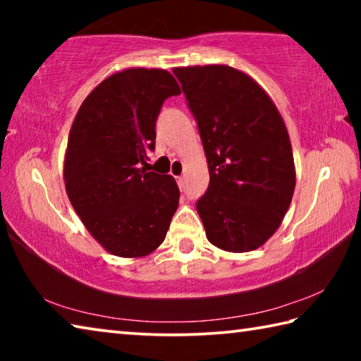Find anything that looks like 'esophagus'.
I'll use <instances>...</instances> for the list:
<instances>
[{
	"label": "esophagus",
	"mask_w": 361,
	"mask_h": 361,
	"mask_svg": "<svg viewBox=\"0 0 361 361\" xmlns=\"http://www.w3.org/2000/svg\"><path fill=\"white\" fill-rule=\"evenodd\" d=\"M183 181H185V178H183V176H176V183H178L180 188L183 186Z\"/></svg>",
	"instance_id": "obj_1"
}]
</instances>
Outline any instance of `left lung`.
I'll return each mask as SVG.
<instances>
[{
    "label": "left lung",
    "instance_id": "left-lung-1",
    "mask_svg": "<svg viewBox=\"0 0 361 361\" xmlns=\"http://www.w3.org/2000/svg\"><path fill=\"white\" fill-rule=\"evenodd\" d=\"M173 73L209 162V188L195 204L207 239L226 252H252L277 231L295 191L285 122L259 84L232 66Z\"/></svg>",
    "mask_w": 361,
    "mask_h": 361
}]
</instances>
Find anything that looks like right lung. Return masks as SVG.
<instances>
[{
  "mask_svg": "<svg viewBox=\"0 0 361 361\" xmlns=\"http://www.w3.org/2000/svg\"><path fill=\"white\" fill-rule=\"evenodd\" d=\"M178 94L169 71L129 68L97 85L73 121L66 194L94 239L116 256L154 252L178 209L173 176L146 172L162 103Z\"/></svg>",
  "mask_w": 361,
  "mask_h": 361,
  "instance_id": "right-lung-1",
  "label": "right lung"
}]
</instances>
